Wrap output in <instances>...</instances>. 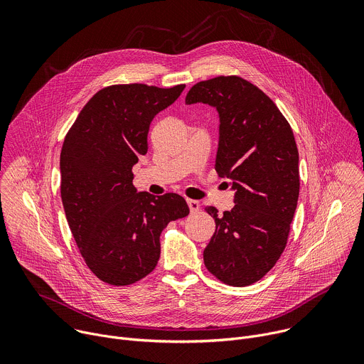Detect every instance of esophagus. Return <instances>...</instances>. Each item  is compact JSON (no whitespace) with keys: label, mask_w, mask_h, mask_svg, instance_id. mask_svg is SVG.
I'll return each instance as SVG.
<instances>
[{"label":"esophagus","mask_w":364,"mask_h":364,"mask_svg":"<svg viewBox=\"0 0 364 364\" xmlns=\"http://www.w3.org/2000/svg\"><path fill=\"white\" fill-rule=\"evenodd\" d=\"M187 204H188V209L191 213H196L198 212L200 209V203L197 200H187Z\"/></svg>","instance_id":"esophagus-1"}]
</instances>
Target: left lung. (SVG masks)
Wrapping results in <instances>:
<instances>
[{
    "label": "left lung",
    "instance_id": "1",
    "mask_svg": "<svg viewBox=\"0 0 364 364\" xmlns=\"http://www.w3.org/2000/svg\"><path fill=\"white\" fill-rule=\"evenodd\" d=\"M204 103L219 115L216 171L230 180L235 207L222 216L203 252L222 282L246 287L265 277L285 249L299 194L298 149L275 103L237 76L196 83L186 105Z\"/></svg>",
    "mask_w": 364,
    "mask_h": 364
}]
</instances>
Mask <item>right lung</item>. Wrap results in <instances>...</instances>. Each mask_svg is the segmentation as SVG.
<instances>
[{
	"label": "right lung",
	"mask_w": 364,
	"mask_h": 364,
	"mask_svg": "<svg viewBox=\"0 0 364 364\" xmlns=\"http://www.w3.org/2000/svg\"><path fill=\"white\" fill-rule=\"evenodd\" d=\"M184 85L141 83L99 90L83 107L60 152L66 219L89 269L103 282L129 285L159 262L160 235L188 215L174 193L154 196L132 186V167L148 151L149 124Z\"/></svg>",
	"instance_id": "add662e5"
}]
</instances>
